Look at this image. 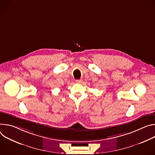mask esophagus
Instances as JSON below:
<instances>
[{"instance_id": "esophagus-1", "label": "esophagus", "mask_w": 155, "mask_h": 155, "mask_svg": "<svg viewBox=\"0 0 155 155\" xmlns=\"http://www.w3.org/2000/svg\"><path fill=\"white\" fill-rule=\"evenodd\" d=\"M82 82V79H77V80H76V82L78 83V84H80V83H81Z\"/></svg>"}]
</instances>
